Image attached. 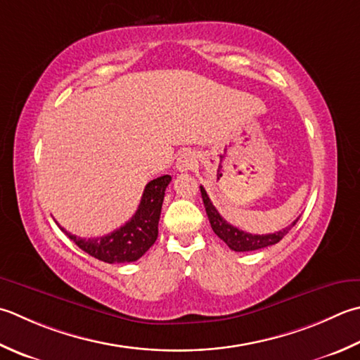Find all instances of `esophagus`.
Returning a JSON list of instances; mask_svg holds the SVG:
<instances>
[{"instance_id":"1","label":"esophagus","mask_w":360,"mask_h":360,"mask_svg":"<svg viewBox=\"0 0 360 360\" xmlns=\"http://www.w3.org/2000/svg\"><path fill=\"white\" fill-rule=\"evenodd\" d=\"M196 167V158L192 151H184L179 154L178 162H176V168L179 172H190Z\"/></svg>"}]
</instances>
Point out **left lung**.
Returning <instances> with one entry per match:
<instances>
[{
  "label": "left lung",
  "instance_id": "obj_1",
  "mask_svg": "<svg viewBox=\"0 0 360 360\" xmlns=\"http://www.w3.org/2000/svg\"><path fill=\"white\" fill-rule=\"evenodd\" d=\"M201 196H202V202L204 207H206V214L209 217L210 226H212L215 234L221 238V240L226 243L232 251H256V250H262L266 248V246H271L274 243H278L279 240H283V237L290 231L295 224H297L298 218L295 220L290 226L273 232V234H248V232L240 231L236 226L229 224L224 218L218 214V210L215 209V206L212 204V201L209 200V196L206 193V190L201 186Z\"/></svg>",
  "mask_w": 360,
  "mask_h": 360
}]
</instances>
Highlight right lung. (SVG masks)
<instances>
[{
    "mask_svg": "<svg viewBox=\"0 0 360 360\" xmlns=\"http://www.w3.org/2000/svg\"><path fill=\"white\" fill-rule=\"evenodd\" d=\"M170 181L172 176L164 174L148 182L137 212L132 215L128 223H124L122 228L108 236L81 238L68 234L60 226L59 228L91 257L108 264L136 262L156 242L162 202H164L165 188L170 184Z\"/></svg>",
    "mask_w": 360,
    "mask_h": 360,
    "instance_id": "right-lung-1",
    "label": "right lung"
}]
</instances>
